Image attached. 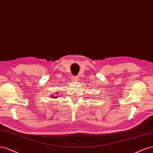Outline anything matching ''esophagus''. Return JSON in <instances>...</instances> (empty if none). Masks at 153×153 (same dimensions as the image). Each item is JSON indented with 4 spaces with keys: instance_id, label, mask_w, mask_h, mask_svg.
<instances>
[{
    "instance_id": "34e87169",
    "label": "esophagus",
    "mask_w": 153,
    "mask_h": 153,
    "mask_svg": "<svg viewBox=\"0 0 153 153\" xmlns=\"http://www.w3.org/2000/svg\"><path fill=\"white\" fill-rule=\"evenodd\" d=\"M77 77H72V81H77Z\"/></svg>"
}]
</instances>
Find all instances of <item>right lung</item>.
Instances as JSON below:
<instances>
[{"mask_svg": "<svg viewBox=\"0 0 153 153\" xmlns=\"http://www.w3.org/2000/svg\"><path fill=\"white\" fill-rule=\"evenodd\" d=\"M51 97H52V98H57L56 96H51Z\"/></svg>", "mask_w": 153, "mask_h": 153, "instance_id": "add662e5", "label": "right lung"}]
</instances>
